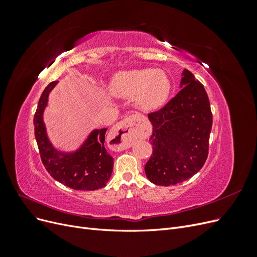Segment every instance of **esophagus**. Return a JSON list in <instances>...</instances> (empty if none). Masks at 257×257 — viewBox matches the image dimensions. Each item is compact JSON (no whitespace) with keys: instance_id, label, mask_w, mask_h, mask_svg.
Listing matches in <instances>:
<instances>
[{"instance_id":"obj_1","label":"esophagus","mask_w":257,"mask_h":257,"mask_svg":"<svg viewBox=\"0 0 257 257\" xmlns=\"http://www.w3.org/2000/svg\"><path fill=\"white\" fill-rule=\"evenodd\" d=\"M114 138V148L118 151L131 148L133 142L138 138H147L149 135V127L147 123L136 116H128L124 119L111 131Z\"/></svg>"}]
</instances>
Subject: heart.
Masks as SVG:
<instances>
[{"instance_id":"heart-1","label":"heart","mask_w":257,"mask_h":257,"mask_svg":"<svg viewBox=\"0 0 257 257\" xmlns=\"http://www.w3.org/2000/svg\"><path fill=\"white\" fill-rule=\"evenodd\" d=\"M112 94L130 98L136 96L137 106L153 111L165 104L170 93V81L161 69H132L116 74L110 83Z\"/></svg>"}]
</instances>
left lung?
Returning a JSON list of instances; mask_svg holds the SVG:
<instances>
[{"mask_svg": "<svg viewBox=\"0 0 257 257\" xmlns=\"http://www.w3.org/2000/svg\"><path fill=\"white\" fill-rule=\"evenodd\" d=\"M180 89L163 109L148 114L152 124L153 152L145 173L157 185L188 180L199 172L208 157L212 113L207 92L185 68Z\"/></svg>", "mask_w": 257, "mask_h": 257, "instance_id": "8db88e82", "label": "left lung"}]
</instances>
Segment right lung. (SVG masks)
Instances as JSON below:
<instances>
[{"mask_svg": "<svg viewBox=\"0 0 257 257\" xmlns=\"http://www.w3.org/2000/svg\"><path fill=\"white\" fill-rule=\"evenodd\" d=\"M58 83L53 81L44 90L34 115L35 138L43 164L53 179L73 190L102 189L109 181L113 168V159L104 145L107 128L92 130L79 147L71 151L54 147L48 136L44 112L49 94Z\"/></svg>", "mask_w": 257, "mask_h": 257, "instance_id": "add662e5", "label": "right lung"}]
</instances>
